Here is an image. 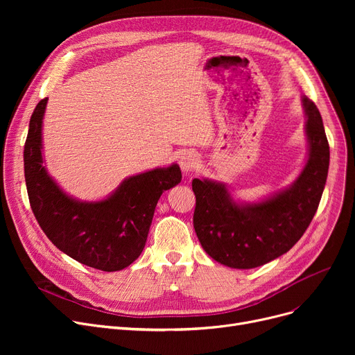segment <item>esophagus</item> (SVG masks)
I'll use <instances>...</instances> for the list:
<instances>
[{
  "mask_svg": "<svg viewBox=\"0 0 355 355\" xmlns=\"http://www.w3.org/2000/svg\"><path fill=\"white\" fill-rule=\"evenodd\" d=\"M198 164V157L194 153H184L180 158V166L184 174H190L193 173L194 168Z\"/></svg>",
  "mask_w": 355,
  "mask_h": 355,
  "instance_id": "34e87169",
  "label": "esophagus"
}]
</instances>
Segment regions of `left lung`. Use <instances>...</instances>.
<instances>
[{"label":"left lung","instance_id":"8db88e82","mask_svg":"<svg viewBox=\"0 0 355 355\" xmlns=\"http://www.w3.org/2000/svg\"><path fill=\"white\" fill-rule=\"evenodd\" d=\"M308 159L291 187L257 202H237L223 182L194 178V229L202 249L233 269L262 266L302 237L320 206L329 166V145L315 103L302 96Z\"/></svg>","mask_w":355,"mask_h":355}]
</instances>
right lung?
Listing matches in <instances>:
<instances>
[{
    "label": "right lung",
    "mask_w": 355,
    "mask_h": 355,
    "mask_svg": "<svg viewBox=\"0 0 355 355\" xmlns=\"http://www.w3.org/2000/svg\"><path fill=\"white\" fill-rule=\"evenodd\" d=\"M47 98L35 106L24 145V175L31 210L51 243L78 262L105 272L121 270L142 253L161 194L181 181L177 164L122 181L102 201L67 196L47 174L42 126Z\"/></svg>",
    "instance_id": "1"
}]
</instances>
